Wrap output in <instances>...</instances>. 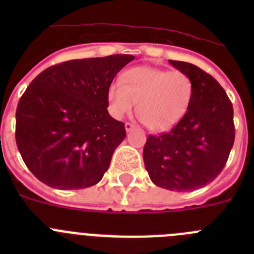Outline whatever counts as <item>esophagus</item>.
<instances>
[{
    "instance_id": "esophagus-1",
    "label": "esophagus",
    "mask_w": 254,
    "mask_h": 254,
    "mask_svg": "<svg viewBox=\"0 0 254 254\" xmlns=\"http://www.w3.org/2000/svg\"><path fill=\"white\" fill-rule=\"evenodd\" d=\"M125 128H126V131L129 132V131H132V129L134 128V125H132V123L127 122V123H126V125H125Z\"/></svg>"
}]
</instances>
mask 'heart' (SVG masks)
Listing matches in <instances>:
<instances>
[{
	"mask_svg": "<svg viewBox=\"0 0 254 254\" xmlns=\"http://www.w3.org/2000/svg\"><path fill=\"white\" fill-rule=\"evenodd\" d=\"M193 98V82L187 73L152 66L126 69L121 82L109 85L107 100L116 118L136 114L154 132L170 129L186 116Z\"/></svg>",
	"mask_w": 254,
	"mask_h": 254,
	"instance_id": "heart-1",
	"label": "heart"
}]
</instances>
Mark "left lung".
<instances>
[{
    "label": "left lung",
    "mask_w": 254,
    "mask_h": 254,
    "mask_svg": "<svg viewBox=\"0 0 254 254\" xmlns=\"http://www.w3.org/2000/svg\"><path fill=\"white\" fill-rule=\"evenodd\" d=\"M169 62L190 76L193 98L186 116L169 132L147 137L143 161L154 185L188 192L208 185L225 167L234 145V112L212 76L188 62Z\"/></svg>",
    "instance_id": "8db88e82"
}]
</instances>
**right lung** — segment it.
Returning a JSON list of instances; mask_svg holds the SVG:
<instances>
[{"label":"right lung","mask_w":254,"mask_h":254,"mask_svg":"<svg viewBox=\"0 0 254 254\" xmlns=\"http://www.w3.org/2000/svg\"><path fill=\"white\" fill-rule=\"evenodd\" d=\"M131 55L71 60L30 82L16 109V145L44 185L80 190L96 185L125 140V123L108 113L107 91Z\"/></svg>","instance_id":"add662e5"}]
</instances>
